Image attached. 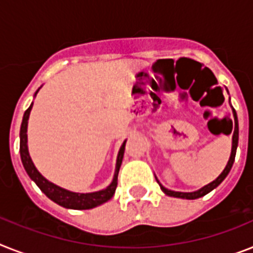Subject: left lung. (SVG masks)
Wrapping results in <instances>:
<instances>
[{
  "instance_id": "obj_1",
  "label": "left lung",
  "mask_w": 253,
  "mask_h": 253,
  "mask_svg": "<svg viewBox=\"0 0 253 253\" xmlns=\"http://www.w3.org/2000/svg\"><path fill=\"white\" fill-rule=\"evenodd\" d=\"M231 110H233V116H234V130H233V142H231V154H230V158H229V162H227L226 167H225V169L221 172V174L218 177H217L214 181H212L211 183H208V185H206V186L200 187L199 190H197V191H191V193H182V191H173V190H169L167 189V187H164L162 185V183L159 182V179L156 178V181H158V183H159L160 189H162V191L166 195H168V197H173V198H181V199H189V200H193V199H198V198H202L204 197V195H207L208 193H211L212 190L216 189L218 185H220L222 181H224L225 178H226V176L229 174V172H230L231 167H233V164H234V160H235V154H237V147H238V139H239V128H238V118H237V112H235V110L233 108V106H231Z\"/></svg>"
}]
</instances>
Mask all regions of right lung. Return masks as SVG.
I'll return each instance as SVG.
<instances>
[{
  "mask_svg": "<svg viewBox=\"0 0 253 253\" xmlns=\"http://www.w3.org/2000/svg\"><path fill=\"white\" fill-rule=\"evenodd\" d=\"M41 86L37 89L35 93V97L37 95L39 90ZM33 102L31 103L27 111L24 112L23 116V122L20 125V158H22L23 167L26 169L27 174L29 178L32 179L33 182L36 183L40 190L46 195L49 199H51L54 203L59 204V206L64 207V208H70V210H91L95 207L101 206V204L106 203L108 200L114 197L115 190L118 186V174L119 169L122 167L123 158H124V151H125V143L126 139L123 142L122 147L119 150L118 159H116V167H115V173L114 178H112L111 183L108 185L106 189H102L99 191H94V193H75V191H70L63 187L58 186L55 183L50 182L49 179H46L41 173L37 170V168L33 164L31 155L28 151V135H27V129H28V119L31 110H32Z\"/></svg>",
  "mask_w": 253,
  "mask_h": 253,
  "instance_id": "add662e5",
  "label": "right lung"
}]
</instances>
